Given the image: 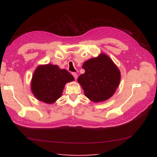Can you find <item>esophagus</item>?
Listing matches in <instances>:
<instances>
[{"label":"esophagus","instance_id":"obj_1","mask_svg":"<svg viewBox=\"0 0 157 157\" xmlns=\"http://www.w3.org/2000/svg\"><path fill=\"white\" fill-rule=\"evenodd\" d=\"M72 75H73V76L74 77V78H75V79L76 80V79H78V75H77V73H72Z\"/></svg>","mask_w":157,"mask_h":157}]
</instances>
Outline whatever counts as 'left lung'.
<instances>
[{
    "label": "left lung",
    "instance_id": "1",
    "mask_svg": "<svg viewBox=\"0 0 157 157\" xmlns=\"http://www.w3.org/2000/svg\"><path fill=\"white\" fill-rule=\"evenodd\" d=\"M85 73L79 77L86 97L94 102H101L110 98L115 93L121 79L117 67L109 57L101 53L98 57L84 62Z\"/></svg>",
    "mask_w": 157,
    "mask_h": 157
}]
</instances>
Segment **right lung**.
<instances>
[{
    "mask_svg": "<svg viewBox=\"0 0 157 157\" xmlns=\"http://www.w3.org/2000/svg\"><path fill=\"white\" fill-rule=\"evenodd\" d=\"M73 80L69 71L57 65H40L33 73L31 89L38 100L53 104L61 97L65 84Z\"/></svg>",
    "mask_w": 157,
    "mask_h": 157,
    "instance_id": "obj_1",
    "label": "right lung"
}]
</instances>
